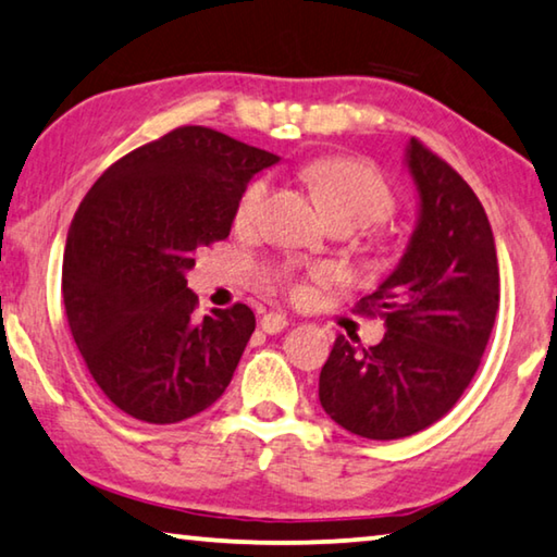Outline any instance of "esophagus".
<instances>
[{"instance_id":"obj_1","label":"esophagus","mask_w":557,"mask_h":557,"mask_svg":"<svg viewBox=\"0 0 557 557\" xmlns=\"http://www.w3.org/2000/svg\"><path fill=\"white\" fill-rule=\"evenodd\" d=\"M287 324H289V317L282 314V312H268L260 322L262 332H268V334H280Z\"/></svg>"}]
</instances>
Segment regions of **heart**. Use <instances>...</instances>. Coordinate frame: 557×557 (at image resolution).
<instances>
[{
    "label": "heart",
    "instance_id": "b5f03b06",
    "mask_svg": "<svg viewBox=\"0 0 557 557\" xmlns=\"http://www.w3.org/2000/svg\"><path fill=\"white\" fill-rule=\"evenodd\" d=\"M302 178L330 223L332 220H351L357 227H364L386 220L394 210V196L382 175L374 168L349 161V158H317L305 165ZM268 190L270 185L264 178L247 185L237 200V223L252 225L260 218ZM317 277H324V272H317ZM295 293H302V287H295Z\"/></svg>",
    "mask_w": 557,
    "mask_h": 557
}]
</instances>
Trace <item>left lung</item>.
I'll use <instances>...</instances> for the list:
<instances>
[{
  "mask_svg": "<svg viewBox=\"0 0 557 557\" xmlns=\"http://www.w3.org/2000/svg\"><path fill=\"white\" fill-rule=\"evenodd\" d=\"M404 168L419 210L396 268L361 310L384 312V339L337 334L320 404L351 434L392 441L431 426L471 384L498 312V258L481 200L451 165L409 140Z\"/></svg>",
  "mask_w": 557,
  "mask_h": 557,
  "instance_id": "8db88e82",
  "label": "left lung"
}]
</instances>
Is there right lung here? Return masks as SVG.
Instances as JSON below:
<instances>
[{
    "label": "right lung",
    "mask_w": 557,
    "mask_h": 557,
    "mask_svg": "<svg viewBox=\"0 0 557 557\" xmlns=\"http://www.w3.org/2000/svg\"><path fill=\"white\" fill-rule=\"evenodd\" d=\"M275 153L183 126L113 163L78 206L61 289L74 342L123 413L175 423L213 406L255 332L247 305L196 320V252L231 235L237 200Z\"/></svg>",
    "instance_id": "1"
}]
</instances>
